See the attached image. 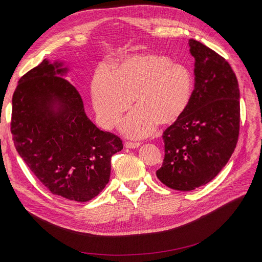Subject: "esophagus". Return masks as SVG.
<instances>
[{"label":"esophagus","instance_id":"34e87169","mask_svg":"<svg viewBox=\"0 0 262 262\" xmlns=\"http://www.w3.org/2000/svg\"><path fill=\"white\" fill-rule=\"evenodd\" d=\"M140 143L139 142H132V141H126L125 142V147L127 148H136V147H139Z\"/></svg>","mask_w":262,"mask_h":262}]
</instances>
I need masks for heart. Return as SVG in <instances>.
Instances as JSON below:
<instances>
[{
    "instance_id": "1",
    "label": "heart",
    "mask_w": 262,
    "mask_h": 262,
    "mask_svg": "<svg viewBox=\"0 0 262 262\" xmlns=\"http://www.w3.org/2000/svg\"><path fill=\"white\" fill-rule=\"evenodd\" d=\"M194 76L183 63L163 55L133 56L122 62L110 77L98 73L91 84L93 106L101 125L113 129L128 112H136L122 124V132L141 138L159 126L180 120L191 103Z\"/></svg>"
}]
</instances>
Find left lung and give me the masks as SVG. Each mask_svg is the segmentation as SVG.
<instances>
[{"label": "left lung", "instance_id": "left-lung-1", "mask_svg": "<svg viewBox=\"0 0 262 262\" xmlns=\"http://www.w3.org/2000/svg\"><path fill=\"white\" fill-rule=\"evenodd\" d=\"M194 92L184 116L162 134L164 158L156 171L167 187L191 191L212 181L236 148L240 92L235 72L221 55L194 39Z\"/></svg>", "mask_w": 262, "mask_h": 262}]
</instances>
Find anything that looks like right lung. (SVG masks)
I'll return each instance as SVG.
<instances>
[{"label": "right lung", "instance_id": "add662e5", "mask_svg": "<svg viewBox=\"0 0 262 262\" xmlns=\"http://www.w3.org/2000/svg\"><path fill=\"white\" fill-rule=\"evenodd\" d=\"M60 66L45 59L20 78L10 132L19 155L51 193L87 202L109 182L110 159L123 143L87 118L79 92L59 76L66 72Z\"/></svg>", "mask_w": 262, "mask_h": 262}]
</instances>
